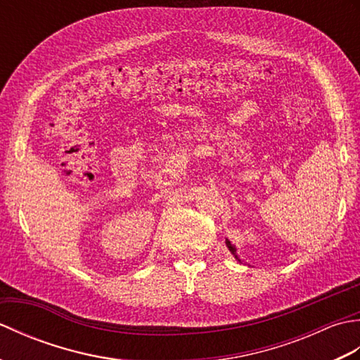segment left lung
<instances>
[{
  "instance_id": "obj_1",
  "label": "left lung",
  "mask_w": 360,
  "mask_h": 360,
  "mask_svg": "<svg viewBox=\"0 0 360 360\" xmlns=\"http://www.w3.org/2000/svg\"><path fill=\"white\" fill-rule=\"evenodd\" d=\"M226 246H227V249H229V250H231V254H232V255H233V257H235L236 259H238V262H240V263H243V262H241V259H240V257H238V254H236V248H235V246H233V244H232L231 241H229L227 238H226Z\"/></svg>"
}]
</instances>
